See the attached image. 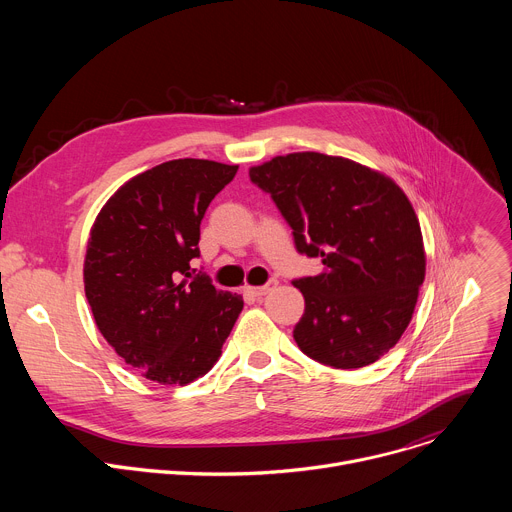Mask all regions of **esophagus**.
<instances>
[{"instance_id": "34e87169", "label": "esophagus", "mask_w": 512, "mask_h": 512, "mask_svg": "<svg viewBox=\"0 0 512 512\" xmlns=\"http://www.w3.org/2000/svg\"><path fill=\"white\" fill-rule=\"evenodd\" d=\"M275 285H277V281H269L267 285H259V287H255V285H245V287H243V291H245V296H251V298H263L265 294H269V291H271Z\"/></svg>"}]
</instances>
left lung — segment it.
Segmentation results:
<instances>
[{
    "instance_id": "left-lung-1",
    "label": "left lung",
    "mask_w": 512,
    "mask_h": 512,
    "mask_svg": "<svg viewBox=\"0 0 512 512\" xmlns=\"http://www.w3.org/2000/svg\"><path fill=\"white\" fill-rule=\"evenodd\" d=\"M249 176L294 229L298 251L324 265L294 281L306 300L294 328L300 350L334 369L379 360L407 330L425 279L407 194L379 170L318 152L275 156Z\"/></svg>"
}]
</instances>
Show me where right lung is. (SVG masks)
<instances>
[{
    "mask_svg": "<svg viewBox=\"0 0 512 512\" xmlns=\"http://www.w3.org/2000/svg\"><path fill=\"white\" fill-rule=\"evenodd\" d=\"M239 166L172 160L129 178L103 204L83 279L109 346L160 385H188L221 358L243 298L192 275L200 221Z\"/></svg>",
    "mask_w": 512,
    "mask_h": 512,
    "instance_id": "add662e5",
    "label": "right lung"
}]
</instances>
